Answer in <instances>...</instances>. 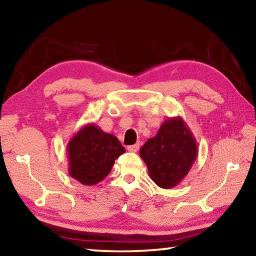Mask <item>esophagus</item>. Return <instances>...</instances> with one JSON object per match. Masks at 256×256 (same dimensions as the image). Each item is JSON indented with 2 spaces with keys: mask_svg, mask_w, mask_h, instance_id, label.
<instances>
[{
  "mask_svg": "<svg viewBox=\"0 0 256 256\" xmlns=\"http://www.w3.org/2000/svg\"><path fill=\"white\" fill-rule=\"evenodd\" d=\"M138 148H140V144H134V145H130V146H128L127 150L129 152H137L138 151Z\"/></svg>",
  "mask_w": 256,
  "mask_h": 256,
  "instance_id": "obj_1",
  "label": "esophagus"
}]
</instances>
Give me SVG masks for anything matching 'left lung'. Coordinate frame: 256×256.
<instances>
[{
    "label": "left lung",
    "instance_id": "8db88e82",
    "mask_svg": "<svg viewBox=\"0 0 256 256\" xmlns=\"http://www.w3.org/2000/svg\"><path fill=\"white\" fill-rule=\"evenodd\" d=\"M151 180L162 188H172L188 174L198 156L194 134L180 116L164 121L153 138L140 150Z\"/></svg>",
    "mask_w": 256,
    "mask_h": 256
}]
</instances>
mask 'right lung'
Wrapping results in <instances>:
<instances>
[{
  "instance_id": "obj_1",
  "label": "right lung",
  "mask_w": 256,
  "mask_h": 256,
  "mask_svg": "<svg viewBox=\"0 0 256 256\" xmlns=\"http://www.w3.org/2000/svg\"><path fill=\"white\" fill-rule=\"evenodd\" d=\"M68 174L84 186H95L110 174L116 159L126 152L119 140L95 124L82 127L68 148Z\"/></svg>"
}]
</instances>
